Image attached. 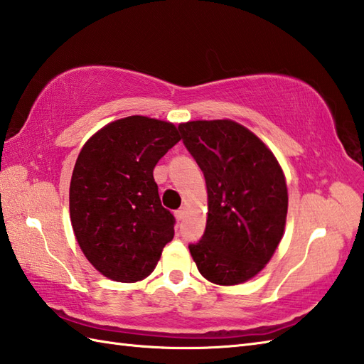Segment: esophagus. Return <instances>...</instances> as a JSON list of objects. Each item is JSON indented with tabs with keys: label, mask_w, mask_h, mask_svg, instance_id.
Instances as JSON below:
<instances>
[{
	"label": "esophagus",
	"mask_w": 364,
	"mask_h": 364,
	"mask_svg": "<svg viewBox=\"0 0 364 364\" xmlns=\"http://www.w3.org/2000/svg\"><path fill=\"white\" fill-rule=\"evenodd\" d=\"M175 218L178 220H183L184 218H186V210H184V208H180V210H176L175 211Z\"/></svg>",
	"instance_id": "obj_1"
}]
</instances>
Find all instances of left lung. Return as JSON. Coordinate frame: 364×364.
<instances>
[{
	"label": "left lung",
	"instance_id": "left-lung-1",
	"mask_svg": "<svg viewBox=\"0 0 364 364\" xmlns=\"http://www.w3.org/2000/svg\"><path fill=\"white\" fill-rule=\"evenodd\" d=\"M208 189L205 233L189 250L206 280L239 284L257 275L282 241L288 189L280 166L252 131L231 120L178 127Z\"/></svg>",
	"mask_w": 364,
	"mask_h": 364
}]
</instances>
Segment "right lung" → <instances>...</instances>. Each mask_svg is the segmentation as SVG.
Returning <instances> with one entry per match:
<instances>
[{
	"label": "right lung",
	"instance_id": "add662e5",
	"mask_svg": "<svg viewBox=\"0 0 364 364\" xmlns=\"http://www.w3.org/2000/svg\"><path fill=\"white\" fill-rule=\"evenodd\" d=\"M180 139L172 123L131 115L100 129L80 151L72 227L90 264L111 280L149 277L173 239L175 218L161 205L153 168Z\"/></svg>",
	"mask_w": 364,
	"mask_h": 364
}]
</instances>
